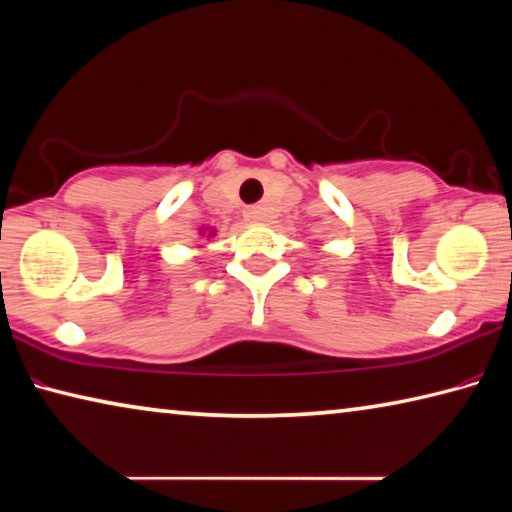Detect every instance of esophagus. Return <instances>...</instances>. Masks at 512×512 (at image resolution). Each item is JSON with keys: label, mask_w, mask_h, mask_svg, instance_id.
<instances>
[{"label": "esophagus", "mask_w": 512, "mask_h": 512, "mask_svg": "<svg viewBox=\"0 0 512 512\" xmlns=\"http://www.w3.org/2000/svg\"><path fill=\"white\" fill-rule=\"evenodd\" d=\"M244 216H246V221H250V223L264 221V207H259V205H253V207H246V212H244Z\"/></svg>", "instance_id": "34e87169"}]
</instances>
